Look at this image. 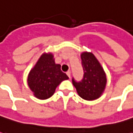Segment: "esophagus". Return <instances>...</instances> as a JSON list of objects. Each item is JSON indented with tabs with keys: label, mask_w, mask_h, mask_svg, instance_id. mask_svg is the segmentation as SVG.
<instances>
[{
	"label": "esophagus",
	"mask_w": 133,
	"mask_h": 133,
	"mask_svg": "<svg viewBox=\"0 0 133 133\" xmlns=\"http://www.w3.org/2000/svg\"><path fill=\"white\" fill-rule=\"evenodd\" d=\"M66 74H67V75L69 77V78H70V71H68V72H66Z\"/></svg>",
	"instance_id": "1"
}]
</instances>
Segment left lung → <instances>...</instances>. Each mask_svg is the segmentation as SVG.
I'll use <instances>...</instances> for the list:
<instances>
[{
    "mask_svg": "<svg viewBox=\"0 0 133 133\" xmlns=\"http://www.w3.org/2000/svg\"><path fill=\"white\" fill-rule=\"evenodd\" d=\"M84 76L81 82L72 79V84L76 88L78 95L84 100H94L103 95L107 84L105 70L91 52L81 53Z\"/></svg>",
    "mask_w": 133,
    "mask_h": 133,
    "instance_id": "obj_1",
    "label": "left lung"
}]
</instances>
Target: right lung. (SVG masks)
<instances>
[{
  "label": "right lung",
  "instance_id": "obj_1",
  "mask_svg": "<svg viewBox=\"0 0 133 133\" xmlns=\"http://www.w3.org/2000/svg\"><path fill=\"white\" fill-rule=\"evenodd\" d=\"M62 72L61 65L56 64L51 52H44L28 75V85L35 98L45 100L50 98L62 81L68 80Z\"/></svg>",
  "mask_w": 133,
  "mask_h": 133
}]
</instances>
